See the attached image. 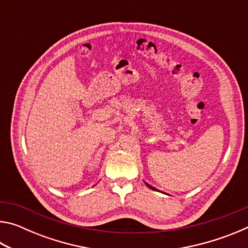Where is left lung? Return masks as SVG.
Returning a JSON list of instances; mask_svg holds the SVG:
<instances>
[{"mask_svg":"<svg viewBox=\"0 0 248 248\" xmlns=\"http://www.w3.org/2000/svg\"><path fill=\"white\" fill-rule=\"evenodd\" d=\"M145 185H146V186H148V187L150 188V189H152V190H157V189H156V188H154L153 186H151V185H149L148 183H145Z\"/></svg>","mask_w":248,"mask_h":248,"instance_id":"left-lung-1","label":"left lung"}]
</instances>
